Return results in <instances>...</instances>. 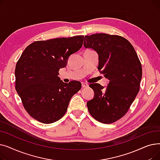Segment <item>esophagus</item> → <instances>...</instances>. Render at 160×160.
<instances>
[{
  "label": "esophagus",
  "instance_id": "obj_1",
  "mask_svg": "<svg viewBox=\"0 0 160 160\" xmlns=\"http://www.w3.org/2000/svg\"><path fill=\"white\" fill-rule=\"evenodd\" d=\"M82 86L83 88H88L89 86V85L86 82H82Z\"/></svg>",
  "mask_w": 160,
  "mask_h": 160
}]
</instances>
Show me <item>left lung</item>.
Listing matches in <instances>:
<instances>
[{
	"label": "left lung",
	"mask_w": 160,
	"mask_h": 160,
	"mask_svg": "<svg viewBox=\"0 0 160 160\" xmlns=\"http://www.w3.org/2000/svg\"><path fill=\"white\" fill-rule=\"evenodd\" d=\"M83 46L97 52L98 69L110 80L105 89L99 83L89 85L95 96L87 102L89 112L100 122L113 123L127 113L138 93L141 62L132 44L118 35L99 33L86 36Z\"/></svg>",
	"instance_id": "left-lung-1"
}]
</instances>
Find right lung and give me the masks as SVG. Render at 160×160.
Masks as SVG:
<instances>
[{
    "label": "right lung",
    "instance_id": "obj_1",
    "mask_svg": "<svg viewBox=\"0 0 160 160\" xmlns=\"http://www.w3.org/2000/svg\"><path fill=\"white\" fill-rule=\"evenodd\" d=\"M84 36L37 41L24 49L15 70V89L25 110L40 122L50 124L65 115L72 97L80 90L77 80L67 83L58 76L79 50Z\"/></svg>",
    "mask_w": 160,
    "mask_h": 160
}]
</instances>
